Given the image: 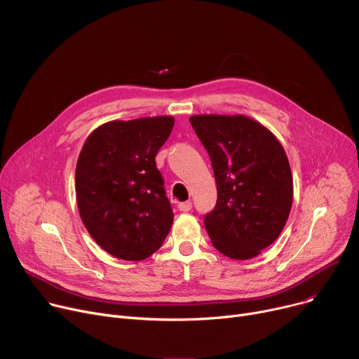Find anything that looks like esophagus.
Instances as JSON below:
<instances>
[{"mask_svg":"<svg viewBox=\"0 0 359 359\" xmlns=\"http://www.w3.org/2000/svg\"><path fill=\"white\" fill-rule=\"evenodd\" d=\"M178 208H180V212L187 213V212H189V210L193 208V203H191V201H184V203H180V204H178Z\"/></svg>","mask_w":359,"mask_h":359,"instance_id":"esophagus-1","label":"esophagus"}]
</instances>
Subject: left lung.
<instances>
[{
  "mask_svg": "<svg viewBox=\"0 0 359 359\" xmlns=\"http://www.w3.org/2000/svg\"><path fill=\"white\" fill-rule=\"evenodd\" d=\"M193 129L212 161L217 203L205 215L213 246L231 259H250L277 241L292 204V174L283 144L243 114H196Z\"/></svg>",
  "mask_w": 359,
  "mask_h": 359,
  "instance_id": "left-lung-1",
  "label": "left lung"
}]
</instances>
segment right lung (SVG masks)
<instances>
[{
    "instance_id": "1",
    "label": "right lung",
    "mask_w": 359,
    "mask_h": 359,
    "mask_svg": "<svg viewBox=\"0 0 359 359\" xmlns=\"http://www.w3.org/2000/svg\"><path fill=\"white\" fill-rule=\"evenodd\" d=\"M174 121L172 116L107 121L82 146L78 212L91 238L118 259H146L170 233L174 213L155 156Z\"/></svg>"
}]
</instances>
